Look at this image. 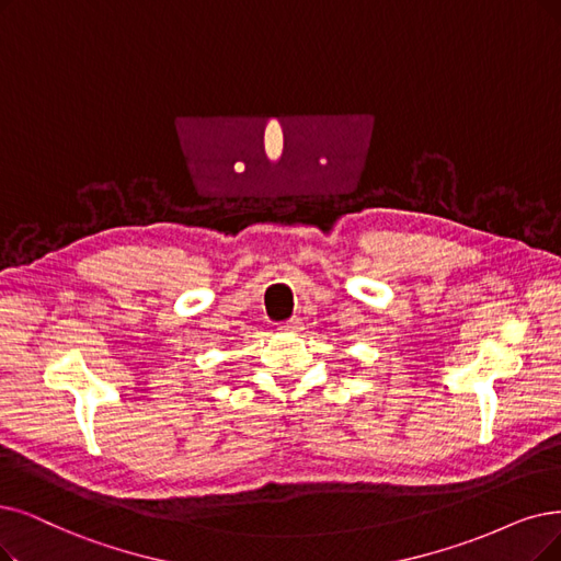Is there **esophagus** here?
I'll return each instance as SVG.
<instances>
[{"label": "esophagus", "instance_id": "obj_1", "mask_svg": "<svg viewBox=\"0 0 561 561\" xmlns=\"http://www.w3.org/2000/svg\"><path fill=\"white\" fill-rule=\"evenodd\" d=\"M301 329H304L301 318H293V320H287V322L280 324V331H287V333H299Z\"/></svg>", "mask_w": 561, "mask_h": 561}]
</instances>
